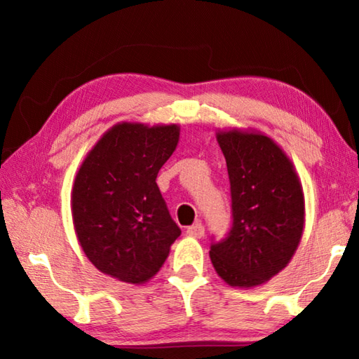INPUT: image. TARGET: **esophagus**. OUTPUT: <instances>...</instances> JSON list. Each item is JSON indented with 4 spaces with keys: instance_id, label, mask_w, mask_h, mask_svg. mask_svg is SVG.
Instances as JSON below:
<instances>
[{
    "instance_id": "obj_1",
    "label": "esophagus",
    "mask_w": 359,
    "mask_h": 359,
    "mask_svg": "<svg viewBox=\"0 0 359 359\" xmlns=\"http://www.w3.org/2000/svg\"><path fill=\"white\" fill-rule=\"evenodd\" d=\"M187 234L191 236V238L201 239L203 236H204V226H203V223H194V224H191V226H188V228H187Z\"/></svg>"
}]
</instances>
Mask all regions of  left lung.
<instances>
[{
	"instance_id": "obj_1",
	"label": "left lung",
	"mask_w": 359,
	"mask_h": 359,
	"mask_svg": "<svg viewBox=\"0 0 359 359\" xmlns=\"http://www.w3.org/2000/svg\"><path fill=\"white\" fill-rule=\"evenodd\" d=\"M217 141L231 188L229 233L212 241L210 259L231 287H257L278 274L299 245L304 194L282 149L258 133L223 131Z\"/></svg>"
}]
</instances>
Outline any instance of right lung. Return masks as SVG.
<instances>
[{"mask_svg":"<svg viewBox=\"0 0 359 359\" xmlns=\"http://www.w3.org/2000/svg\"><path fill=\"white\" fill-rule=\"evenodd\" d=\"M177 142V125L118 123L83 160L72 188V220L96 269L139 285L166 261L182 231L156 175Z\"/></svg>","mask_w":359,"mask_h":359,"instance_id":"obj_1","label":"right lung"}]
</instances>
